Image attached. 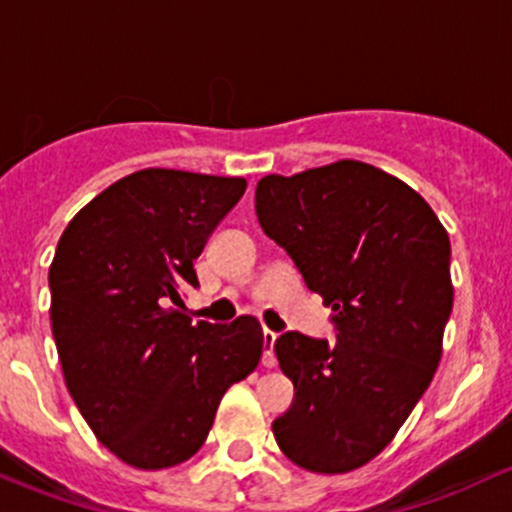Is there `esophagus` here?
<instances>
[{
    "label": "esophagus",
    "mask_w": 512,
    "mask_h": 512,
    "mask_svg": "<svg viewBox=\"0 0 512 512\" xmlns=\"http://www.w3.org/2000/svg\"><path fill=\"white\" fill-rule=\"evenodd\" d=\"M273 345H276V333L266 328V330H263V365H266V367H276Z\"/></svg>",
    "instance_id": "34e87169"
}]
</instances>
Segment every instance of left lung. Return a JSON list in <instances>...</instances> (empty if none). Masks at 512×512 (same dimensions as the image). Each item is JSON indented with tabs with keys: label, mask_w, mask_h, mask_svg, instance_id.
Wrapping results in <instances>:
<instances>
[{
	"label": "left lung",
	"mask_w": 512,
	"mask_h": 512,
	"mask_svg": "<svg viewBox=\"0 0 512 512\" xmlns=\"http://www.w3.org/2000/svg\"><path fill=\"white\" fill-rule=\"evenodd\" d=\"M256 217L335 325V342L291 330L273 345L295 387L273 436L305 471H355L394 439L439 367L449 234L409 184L357 160L263 177Z\"/></svg>",
	"instance_id": "left-lung-1"
}]
</instances>
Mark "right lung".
<instances>
[{
	"label": "right lung",
	"mask_w": 512,
	"mask_h": 512,
	"mask_svg": "<svg viewBox=\"0 0 512 512\" xmlns=\"http://www.w3.org/2000/svg\"><path fill=\"white\" fill-rule=\"evenodd\" d=\"M246 179L133 172L88 202L49 268L51 330L63 379L100 444L157 471L202 449L226 389L256 370L263 330L241 315H184L194 261L244 197Z\"/></svg>",
	"instance_id": "add662e5"
}]
</instances>
